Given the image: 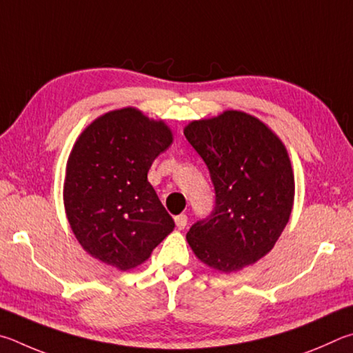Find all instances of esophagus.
<instances>
[{"label":"esophagus","instance_id":"esophagus-1","mask_svg":"<svg viewBox=\"0 0 353 353\" xmlns=\"http://www.w3.org/2000/svg\"><path fill=\"white\" fill-rule=\"evenodd\" d=\"M175 223H176L178 230H184V228H186V225H188V215H186V214L176 215V217H175Z\"/></svg>","mask_w":353,"mask_h":353}]
</instances>
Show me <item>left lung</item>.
<instances>
[{
	"label": "left lung",
	"instance_id": "1",
	"mask_svg": "<svg viewBox=\"0 0 353 353\" xmlns=\"http://www.w3.org/2000/svg\"><path fill=\"white\" fill-rule=\"evenodd\" d=\"M184 136L209 170L215 205L190 226L196 257L223 273L242 270L271 251L293 208L294 178L281 139L242 111L194 121Z\"/></svg>",
	"mask_w": 353,
	"mask_h": 353
}]
</instances>
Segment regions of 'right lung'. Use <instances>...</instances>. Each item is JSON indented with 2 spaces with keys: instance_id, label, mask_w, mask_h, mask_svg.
I'll return each mask as SVG.
<instances>
[{
  "instance_id": "add662e5",
  "label": "right lung",
  "mask_w": 353,
  "mask_h": 353,
  "mask_svg": "<svg viewBox=\"0 0 353 353\" xmlns=\"http://www.w3.org/2000/svg\"><path fill=\"white\" fill-rule=\"evenodd\" d=\"M172 144L170 130L134 108L103 114L80 134L68 159L63 189L79 243L122 271L138 267L169 236L175 221L147 173Z\"/></svg>"
}]
</instances>
